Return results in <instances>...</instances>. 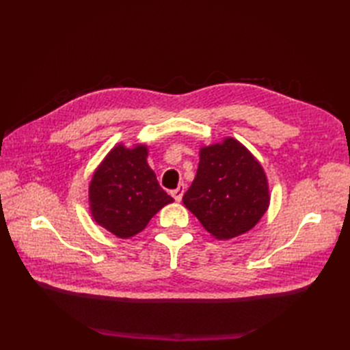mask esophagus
<instances>
[{
	"mask_svg": "<svg viewBox=\"0 0 350 350\" xmlns=\"http://www.w3.org/2000/svg\"><path fill=\"white\" fill-rule=\"evenodd\" d=\"M185 189H187V187H185L183 183H180L179 187H177L174 191H171V196H173V198L176 200V202H180L183 194H185Z\"/></svg>",
	"mask_w": 350,
	"mask_h": 350,
	"instance_id": "obj_1",
	"label": "esophagus"
}]
</instances>
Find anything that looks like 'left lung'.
Segmentation results:
<instances>
[{
	"mask_svg": "<svg viewBox=\"0 0 350 350\" xmlns=\"http://www.w3.org/2000/svg\"><path fill=\"white\" fill-rule=\"evenodd\" d=\"M183 204L215 239L228 241L250 232L269 207V183L254 154L227 137L200 148L196 179Z\"/></svg>",
	"mask_w": 350,
	"mask_h": 350,
	"instance_id": "1",
	"label": "left lung"
}]
</instances>
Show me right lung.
Returning a JSON list of instances; mask_svg holds the SVG:
<instances>
[{"label":"right lung","mask_w":350,"mask_h":350,"mask_svg":"<svg viewBox=\"0 0 350 350\" xmlns=\"http://www.w3.org/2000/svg\"><path fill=\"white\" fill-rule=\"evenodd\" d=\"M148 147L114 146L94 170L88 187L93 219L120 239L138 234L163 206L173 203L147 163Z\"/></svg>","instance_id":"1"}]
</instances>
